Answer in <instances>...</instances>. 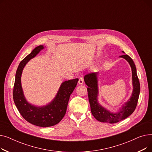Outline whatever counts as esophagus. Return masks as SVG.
Here are the masks:
<instances>
[{"label": "esophagus", "mask_w": 152, "mask_h": 152, "mask_svg": "<svg viewBox=\"0 0 152 152\" xmlns=\"http://www.w3.org/2000/svg\"><path fill=\"white\" fill-rule=\"evenodd\" d=\"M83 83H84V80H83V77H80L79 79V81H78V84H83Z\"/></svg>", "instance_id": "obj_1"}]
</instances>
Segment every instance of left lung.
I'll use <instances>...</instances> for the list:
<instances>
[{"label":"left lung","mask_w":152,"mask_h":152,"mask_svg":"<svg viewBox=\"0 0 152 152\" xmlns=\"http://www.w3.org/2000/svg\"><path fill=\"white\" fill-rule=\"evenodd\" d=\"M123 53H124L123 51ZM119 57L126 60L131 67L133 91L129 100L123 104L122 108L118 112H111L99 103L97 73H89L85 75L84 77L85 83L88 86L87 89L92 114L97 120L100 122L113 124L122 121L129 116L137 107L140 94V83L137 75L136 67L129 55H123Z\"/></svg>","instance_id":"1"}]
</instances>
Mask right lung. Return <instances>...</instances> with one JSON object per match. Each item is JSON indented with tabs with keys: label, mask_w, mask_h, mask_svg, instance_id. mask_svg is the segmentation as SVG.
I'll return each mask as SVG.
<instances>
[{
	"label": "right lung",
	"mask_w": 152,
	"mask_h": 152,
	"mask_svg": "<svg viewBox=\"0 0 152 152\" xmlns=\"http://www.w3.org/2000/svg\"><path fill=\"white\" fill-rule=\"evenodd\" d=\"M36 47L19 64L15 75L13 97L15 104L23 118L31 124L40 127H50L58 124L65 116L69 97L77 84V78L63 82L53 100L43 107H36L28 103L24 95L21 83L22 71L26 63L44 49Z\"/></svg>",
	"instance_id": "right-lung-1"
}]
</instances>
